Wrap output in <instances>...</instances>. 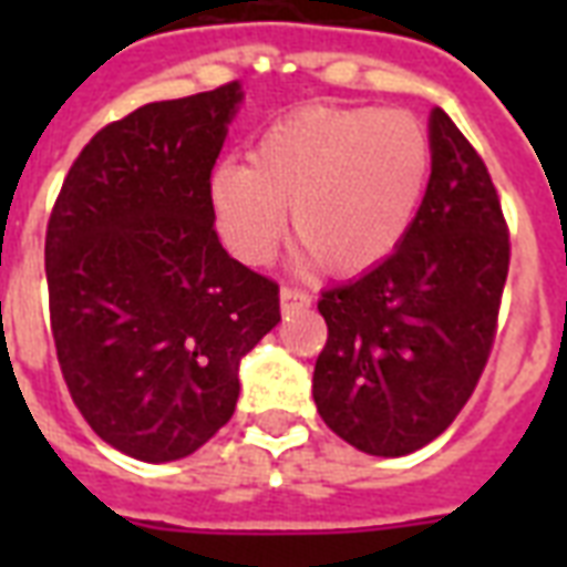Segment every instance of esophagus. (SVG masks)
<instances>
[{
	"mask_svg": "<svg viewBox=\"0 0 567 567\" xmlns=\"http://www.w3.org/2000/svg\"><path fill=\"white\" fill-rule=\"evenodd\" d=\"M279 302H282V315H291L297 309H309L311 306V297L300 288H282L279 291Z\"/></svg>",
	"mask_w": 567,
	"mask_h": 567,
	"instance_id": "34e87169",
	"label": "esophagus"
}]
</instances>
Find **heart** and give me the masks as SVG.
Here are the masks:
<instances>
[{
    "mask_svg": "<svg viewBox=\"0 0 567 567\" xmlns=\"http://www.w3.org/2000/svg\"><path fill=\"white\" fill-rule=\"evenodd\" d=\"M430 171V135L412 114L318 105L267 126L249 164H214L208 205L223 244L244 265L274 258L282 205H291L300 261L362 274L403 244Z\"/></svg>",
    "mask_w": 567,
    "mask_h": 567,
    "instance_id": "1",
    "label": "heart"
}]
</instances>
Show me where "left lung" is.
Instances as JSON below:
<instances>
[{
	"label": "left lung",
	"mask_w": 567,
	"mask_h": 567,
	"mask_svg": "<svg viewBox=\"0 0 567 567\" xmlns=\"http://www.w3.org/2000/svg\"><path fill=\"white\" fill-rule=\"evenodd\" d=\"M432 173L403 244L318 309L329 338L311 394L329 430L371 456H405L456 421L492 353L509 229L483 158L441 109Z\"/></svg>",
	"instance_id": "8db88e82"
}]
</instances>
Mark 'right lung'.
<instances>
[{
	"label": "right lung",
	"mask_w": 567,
	"mask_h": 567,
	"mask_svg": "<svg viewBox=\"0 0 567 567\" xmlns=\"http://www.w3.org/2000/svg\"><path fill=\"white\" fill-rule=\"evenodd\" d=\"M244 91L150 102L91 137L47 226L49 320L73 403L141 462L199 450L238 403L279 285L223 249L208 176Z\"/></svg>",
	"instance_id": "obj_1"
}]
</instances>
